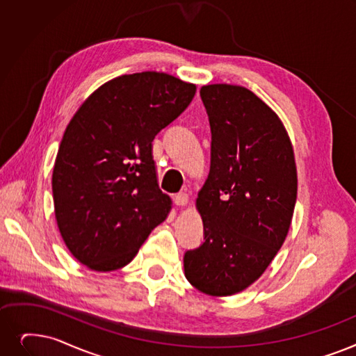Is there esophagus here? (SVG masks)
<instances>
[{"mask_svg":"<svg viewBox=\"0 0 356 356\" xmlns=\"http://www.w3.org/2000/svg\"><path fill=\"white\" fill-rule=\"evenodd\" d=\"M188 202H189V196H188V193H177V195H175V204L177 205V207H184V205H188Z\"/></svg>","mask_w":356,"mask_h":356,"instance_id":"obj_1","label":"esophagus"}]
</instances>
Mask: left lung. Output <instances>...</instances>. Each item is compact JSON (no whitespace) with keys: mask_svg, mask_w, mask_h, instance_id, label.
Listing matches in <instances>:
<instances>
[{"mask_svg":"<svg viewBox=\"0 0 356 356\" xmlns=\"http://www.w3.org/2000/svg\"><path fill=\"white\" fill-rule=\"evenodd\" d=\"M209 175L197 193L204 243L184 253V276L212 297L257 281L284 244L297 200V167L281 119L253 91L209 84Z\"/></svg>","mask_w":356,"mask_h":356,"instance_id":"obj_1","label":"left lung"}]
</instances>
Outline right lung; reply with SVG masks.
Masks as SVG:
<instances>
[{"instance_id": "right-lung-1", "label": "right lung", "mask_w": 356, "mask_h": 356, "mask_svg": "<svg viewBox=\"0 0 356 356\" xmlns=\"http://www.w3.org/2000/svg\"><path fill=\"white\" fill-rule=\"evenodd\" d=\"M196 86L145 71L104 83L80 106L52 175L55 218L91 270L127 266L172 209L157 183L152 141L191 104Z\"/></svg>"}]
</instances>
